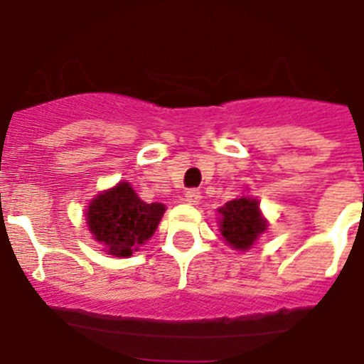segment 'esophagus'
I'll return each mask as SVG.
<instances>
[{"label":"esophagus","mask_w":364,"mask_h":364,"mask_svg":"<svg viewBox=\"0 0 364 364\" xmlns=\"http://www.w3.org/2000/svg\"><path fill=\"white\" fill-rule=\"evenodd\" d=\"M202 195L200 191H197V189H189V191H186V202L191 205H197L198 202H200Z\"/></svg>","instance_id":"esophagus-1"}]
</instances>
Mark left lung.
<instances>
[{
	"mask_svg": "<svg viewBox=\"0 0 364 364\" xmlns=\"http://www.w3.org/2000/svg\"><path fill=\"white\" fill-rule=\"evenodd\" d=\"M217 213L220 239L237 252H247L268 230V220L260 211V202L250 195L226 202Z\"/></svg>",
	"mask_w": 364,
	"mask_h": 364,
	"instance_id": "obj_1",
	"label": "left lung"
}]
</instances>
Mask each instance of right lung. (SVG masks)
I'll use <instances>...</instances> for the list:
<instances>
[{"instance_id":"obj_1","label":"right lung","mask_w":364,"mask_h":364,"mask_svg":"<svg viewBox=\"0 0 364 364\" xmlns=\"http://www.w3.org/2000/svg\"><path fill=\"white\" fill-rule=\"evenodd\" d=\"M166 205L144 202L129 182L100 191L85 210L87 228L102 252L112 257H131L159 228Z\"/></svg>"}]
</instances>
